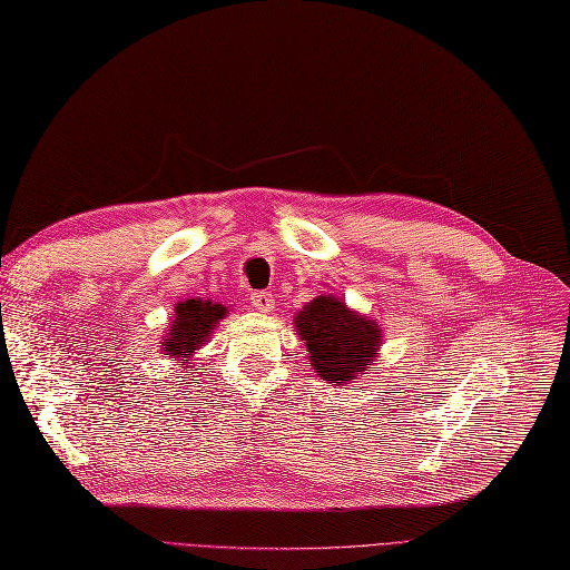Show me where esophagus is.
Segmentation results:
<instances>
[{
	"label": "esophagus",
	"instance_id": "34e87169",
	"mask_svg": "<svg viewBox=\"0 0 570 570\" xmlns=\"http://www.w3.org/2000/svg\"><path fill=\"white\" fill-rule=\"evenodd\" d=\"M252 306L256 308V312L271 314L273 306H275V299H273V295H268V292H254V295H252Z\"/></svg>",
	"mask_w": 570,
	"mask_h": 570
}]
</instances>
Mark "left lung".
Instances as JSON below:
<instances>
[{
	"mask_svg": "<svg viewBox=\"0 0 570 570\" xmlns=\"http://www.w3.org/2000/svg\"><path fill=\"white\" fill-rule=\"evenodd\" d=\"M295 327L318 377L333 383H350L371 368L383 344L381 325L331 295L304 304Z\"/></svg>",
	"mask_w": 570,
	"mask_h": 570,
	"instance_id": "left-lung-1",
	"label": "left lung"
}]
</instances>
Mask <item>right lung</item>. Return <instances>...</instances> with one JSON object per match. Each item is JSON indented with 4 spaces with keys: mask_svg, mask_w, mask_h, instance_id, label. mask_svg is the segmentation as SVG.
Instances as JSON below:
<instances>
[{
    "mask_svg": "<svg viewBox=\"0 0 570 570\" xmlns=\"http://www.w3.org/2000/svg\"><path fill=\"white\" fill-rule=\"evenodd\" d=\"M228 314V308L209 302V299H185L176 304L174 321H170V331L161 342L164 354L176 358L180 366H185L193 354L209 342L216 323Z\"/></svg>",
    "mask_w": 570,
    "mask_h": 570,
    "instance_id": "1",
    "label": "right lung"
}]
</instances>
